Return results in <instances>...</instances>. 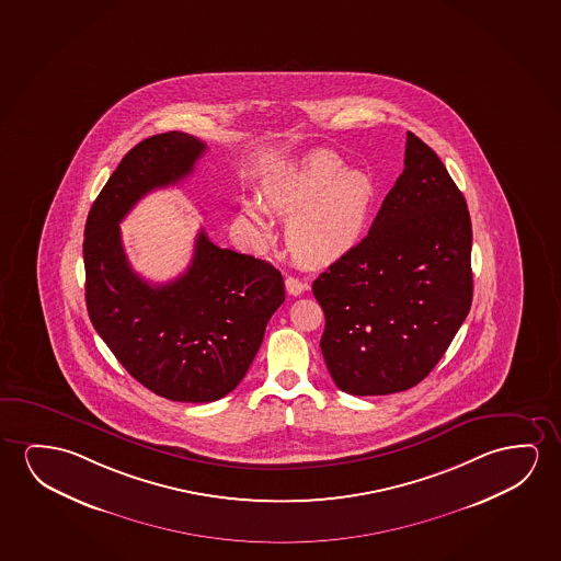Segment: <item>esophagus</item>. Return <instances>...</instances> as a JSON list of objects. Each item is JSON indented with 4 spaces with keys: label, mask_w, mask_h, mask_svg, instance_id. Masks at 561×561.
Listing matches in <instances>:
<instances>
[{
    "label": "esophagus",
    "mask_w": 561,
    "mask_h": 561,
    "mask_svg": "<svg viewBox=\"0 0 561 561\" xmlns=\"http://www.w3.org/2000/svg\"><path fill=\"white\" fill-rule=\"evenodd\" d=\"M309 285H307V282H302V279H299V277L295 276H287L285 277V289H287V293L289 295H301V293H305V289H307Z\"/></svg>",
    "instance_id": "obj_1"
}]
</instances>
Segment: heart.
<instances>
[{
    "instance_id": "obj_1",
    "label": "heart",
    "mask_w": 561,
    "mask_h": 561,
    "mask_svg": "<svg viewBox=\"0 0 561 561\" xmlns=\"http://www.w3.org/2000/svg\"><path fill=\"white\" fill-rule=\"evenodd\" d=\"M376 198L373 178L360 170H343L342 158L314 150L285 165L264 188L270 210L291 216L285 243L305 266H325L357 247ZM244 218L268 237V224L254 204H244Z\"/></svg>"
}]
</instances>
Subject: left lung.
Instances as JSON below:
<instances>
[{"instance_id": "1", "label": "left lung", "mask_w": 561, "mask_h": 561, "mask_svg": "<svg viewBox=\"0 0 561 561\" xmlns=\"http://www.w3.org/2000/svg\"><path fill=\"white\" fill-rule=\"evenodd\" d=\"M471 216L446 165L407 133L405 170L368 236L312 284L324 310L320 350L351 396H388L424 380L472 301Z\"/></svg>"}]
</instances>
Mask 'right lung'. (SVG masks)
<instances>
[{
	"label": "right lung",
	"instance_id": "1",
	"mask_svg": "<svg viewBox=\"0 0 561 561\" xmlns=\"http://www.w3.org/2000/svg\"><path fill=\"white\" fill-rule=\"evenodd\" d=\"M204 150L179 130L130 148L92 204L82 243L98 335L137 382L181 403L236 390L285 301L284 277L270 262L221 249L203 229L185 274L170 284L152 285L130 268L119 221L150 191L187 178Z\"/></svg>",
	"mask_w": 561,
	"mask_h": 561
}]
</instances>
